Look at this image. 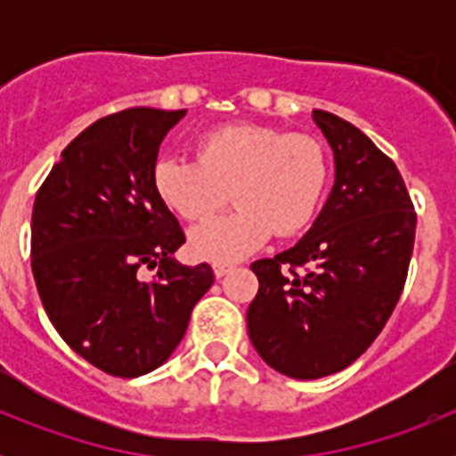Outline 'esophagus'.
Masks as SVG:
<instances>
[{"instance_id":"esophagus-1","label":"esophagus","mask_w":456,"mask_h":456,"mask_svg":"<svg viewBox=\"0 0 456 456\" xmlns=\"http://www.w3.org/2000/svg\"><path fill=\"white\" fill-rule=\"evenodd\" d=\"M232 269H235V265L232 263H215V276L221 278L225 276V273H231Z\"/></svg>"}]
</instances>
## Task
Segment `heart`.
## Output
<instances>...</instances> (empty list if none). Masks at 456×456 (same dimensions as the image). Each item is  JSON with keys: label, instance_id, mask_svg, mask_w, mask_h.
Instances as JSON below:
<instances>
[{"label": "heart", "instance_id": "heart-1", "mask_svg": "<svg viewBox=\"0 0 456 456\" xmlns=\"http://www.w3.org/2000/svg\"><path fill=\"white\" fill-rule=\"evenodd\" d=\"M329 164L313 136L265 125H221L196 139V162L159 157L152 189L173 215L189 224L215 216L228 199L240 208L191 232V251L225 263L247 256L269 235L292 237L320 209Z\"/></svg>", "mask_w": 456, "mask_h": 456}]
</instances>
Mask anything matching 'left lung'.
I'll use <instances>...</instances> for the list:
<instances>
[{
    "instance_id": "left-lung-1",
    "label": "left lung",
    "mask_w": 456,
    "mask_h": 456,
    "mask_svg": "<svg viewBox=\"0 0 456 456\" xmlns=\"http://www.w3.org/2000/svg\"><path fill=\"white\" fill-rule=\"evenodd\" d=\"M336 183L292 248L251 265L248 338L276 372L320 379L352 365L381 333L404 289L416 209L388 155L340 116L315 109Z\"/></svg>"
}]
</instances>
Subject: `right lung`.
<instances>
[{"label":"right lung","instance_id":"1","mask_svg":"<svg viewBox=\"0 0 456 456\" xmlns=\"http://www.w3.org/2000/svg\"><path fill=\"white\" fill-rule=\"evenodd\" d=\"M183 116L132 107L95 120L36 193L31 272L40 301L68 347L111 377L159 368L215 283L208 263L171 257L184 232L152 189L159 143ZM143 266L156 276L141 279Z\"/></svg>","mask_w":456,"mask_h":456}]
</instances>
